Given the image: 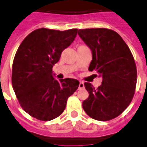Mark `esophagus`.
<instances>
[{
	"label": "esophagus",
	"instance_id": "1",
	"mask_svg": "<svg viewBox=\"0 0 147 147\" xmlns=\"http://www.w3.org/2000/svg\"><path fill=\"white\" fill-rule=\"evenodd\" d=\"M82 88H84V82H82V81H80L79 85V89H82Z\"/></svg>",
	"mask_w": 147,
	"mask_h": 147
}]
</instances>
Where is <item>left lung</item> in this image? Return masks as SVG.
I'll use <instances>...</instances> for the list:
<instances>
[{
    "label": "left lung",
    "instance_id": "left-lung-1",
    "mask_svg": "<svg viewBox=\"0 0 147 147\" xmlns=\"http://www.w3.org/2000/svg\"><path fill=\"white\" fill-rule=\"evenodd\" d=\"M78 34L92 52L89 71L103 79L97 89L85 82L89 97L82 107L95 120L113 119L128 107L134 96L137 71L133 56L120 35L111 29H79Z\"/></svg>",
    "mask_w": 147,
    "mask_h": 147
}]
</instances>
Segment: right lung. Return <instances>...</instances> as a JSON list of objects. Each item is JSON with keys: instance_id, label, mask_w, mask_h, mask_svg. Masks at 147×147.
Masks as SVG:
<instances>
[{"instance_id": "obj_1", "label": "right lung", "mask_w": 147, "mask_h": 147, "mask_svg": "<svg viewBox=\"0 0 147 147\" xmlns=\"http://www.w3.org/2000/svg\"><path fill=\"white\" fill-rule=\"evenodd\" d=\"M77 32V29L41 28L30 32L18 47L12 65L13 90L21 107L33 118L51 121L58 117L79 87L77 79L58 81L52 71Z\"/></svg>"}]
</instances>
